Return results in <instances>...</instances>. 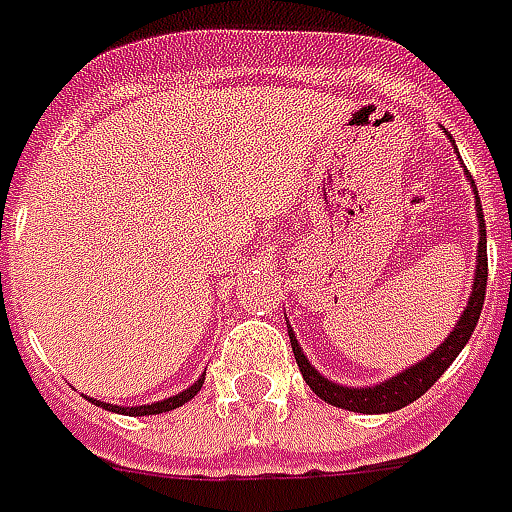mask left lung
<instances>
[{"label": "left lung", "mask_w": 512, "mask_h": 512, "mask_svg": "<svg viewBox=\"0 0 512 512\" xmlns=\"http://www.w3.org/2000/svg\"><path fill=\"white\" fill-rule=\"evenodd\" d=\"M447 134V131H444ZM450 136V134H447ZM452 142V136H450ZM458 150V147H455ZM466 180L472 183L474 191V213H477V260H474V282L472 290H469V301L463 307L461 318L452 326V332L441 340V345H436V351H430L425 359H419L406 370H400L392 378H384V381H376L370 386H345L337 384L332 378H326L312 365L310 359L304 356V348L296 340V332L288 323V337L290 348H293V356H296V365H299L301 376L310 384V389L315 395L326 400L329 406L345 408V411H354V414H389V411H397V408L414 403L417 397H422L428 392L430 386L436 384L444 370L455 362V356L461 354L463 345L469 343L474 326L480 321V310H483L485 301V282H488V241H485V222H483V205H480V197H477V189H474V180L469 178L466 172Z\"/></svg>", "instance_id": "left-lung-1"}]
</instances>
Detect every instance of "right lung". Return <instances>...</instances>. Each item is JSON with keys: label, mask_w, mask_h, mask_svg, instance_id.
I'll return each instance as SVG.
<instances>
[{"label": "right lung", "mask_w": 512, "mask_h": 512, "mask_svg": "<svg viewBox=\"0 0 512 512\" xmlns=\"http://www.w3.org/2000/svg\"><path fill=\"white\" fill-rule=\"evenodd\" d=\"M202 381L205 376H200L191 386H186L183 392L172 397H164V400H156V403H145V406H112V403H104V400H95V397H87V400H93L95 406L106 408V411H115V414H126V417H150V414H161V411H172V408L183 406V403H189L191 397L200 392Z\"/></svg>", "instance_id": "1"}]
</instances>
